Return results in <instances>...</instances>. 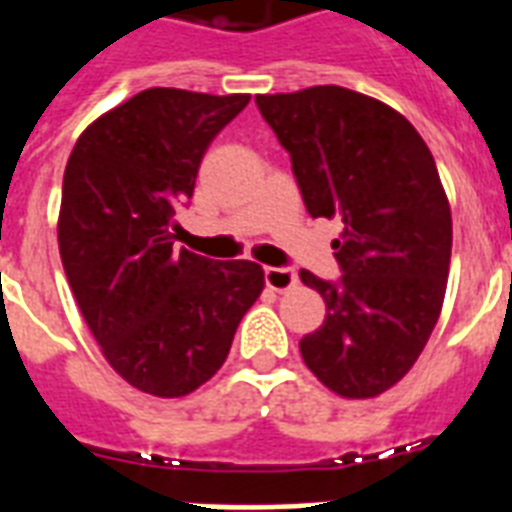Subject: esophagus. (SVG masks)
<instances>
[{"label":"esophagus","instance_id":"1","mask_svg":"<svg viewBox=\"0 0 512 512\" xmlns=\"http://www.w3.org/2000/svg\"><path fill=\"white\" fill-rule=\"evenodd\" d=\"M265 284L276 292H287L297 284L295 268H265Z\"/></svg>","mask_w":512,"mask_h":512}]
</instances>
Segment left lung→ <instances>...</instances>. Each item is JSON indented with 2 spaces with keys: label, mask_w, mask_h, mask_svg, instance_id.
<instances>
[{
  "label": "left lung",
  "mask_w": 512,
  "mask_h": 512,
  "mask_svg": "<svg viewBox=\"0 0 512 512\" xmlns=\"http://www.w3.org/2000/svg\"><path fill=\"white\" fill-rule=\"evenodd\" d=\"M255 103L308 215L342 220L340 279L300 271L327 303L303 361L337 396H380L420 358L444 303L452 212L433 154L398 111L335 84Z\"/></svg>",
  "instance_id": "8db88e82"
}]
</instances>
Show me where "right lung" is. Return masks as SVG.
Wrapping results in <instances>:
<instances>
[{"mask_svg":"<svg viewBox=\"0 0 512 512\" xmlns=\"http://www.w3.org/2000/svg\"><path fill=\"white\" fill-rule=\"evenodd\" d=\"M249 95L154 87L92 122L63 175L58 244L103 356L132 388L191 393L223 366L263 268L172 249L209 143Z\"/></svg>","mask_w":512,"mask_h":512,"instance_id":"1","label":"right lung"}]
</instances>
